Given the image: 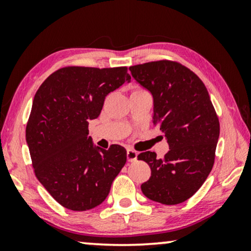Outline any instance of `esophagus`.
<instances>
[{
  "label": "esophagus",
  "instance_id": "1",
  "mask_svg": "<svg viewBox=\"0 0 251 251\" xmlns=\"http://www.w3.org/2000/svg\"><path fill=\"white\" fill-rule=\"evenodd\" d=\"M137 152H135L133 150H128L126 151V160L129 161V162H133V161L137 160Z\"/></svg>",
  "mask_w": 251,
  "mask_h": 251
}]
</instances>
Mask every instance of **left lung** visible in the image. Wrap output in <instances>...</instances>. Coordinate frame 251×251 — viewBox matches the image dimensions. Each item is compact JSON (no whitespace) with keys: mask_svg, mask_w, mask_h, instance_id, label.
Masks as SVG:
<instances>
[{"mask_svg":"<svg viewBox=\"0 0 251 251\" xmlns=\"http://www.w3.org/2000/svg\"><path fill=\"white\" fill-rule=\"evenodd\" d=\"M129 70L152 95V122L160 126L169 145L163 159L151 151L138 155L152 171L142 192L162 204L181 203L202 186L214 166L219 122L210 96L193 72L174 61H152Z\"/></svg>","mask_w":251,"mask_h":251,"instance_id":"obj_1","label":"left lung"}]
</instances>
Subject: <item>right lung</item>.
<instances>
[{"label": "right lung", "mask_w": 251, "mask_h": 251, "mask_svg": "<svg viewBox=\"0 0 251 251\" xmlns=\"http://www.w3.org/2000/svg\"><path fill=\"white\" fill-rule=\"evenodd\" d=\"M130 81L126 67H65L36 91L26 142L36 178L63 207L85 211L102 203L126 164L125 147L94 145L88 126L106 96Z\"/></svg>", "instance_id": "obj_1"}]
</instances>
